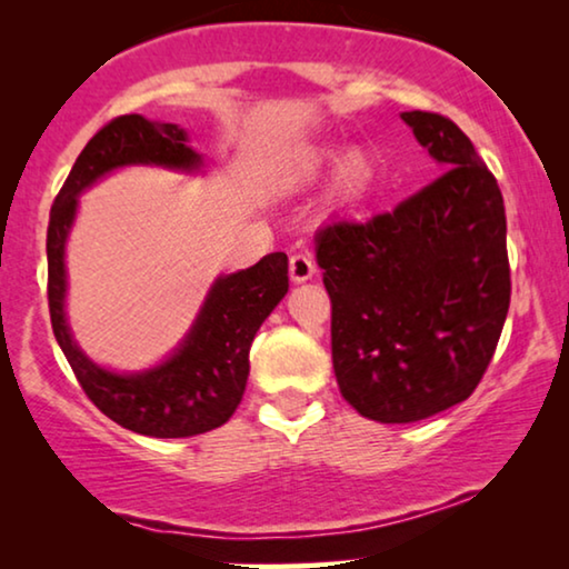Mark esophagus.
Listing matches in <instances>:
<instances>
[{
	"mask_svg": "<svg viewBox=\"0 0 569 569\" xmlns=\"http://www.w3.org/2000/svg\"><path fill=\"white\" fill-rule=\"evenodd\" d=\"M316 274V263L308 253H295L290 256V277L292 282H308Z\"/></svg>",
	"mask_w": 569,
	"mask_h": 569,
	"instance_id": "obj_1",
	"label": "esophagus"
}]
</instances>
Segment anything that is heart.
<instances>
[{
    "instance_id": "1",
    "label": "heart",
    "mask_w": 569,
    "mask_h": 569,
    "mask_svg": "<svg viewBox=\"0 0 569 569\" xmlns=\"http://www.w3.org/2000/svg\"><path fill=\"white\" fill-rule=\"evenodd\" d=\"M339 162V150H321L313 160L308 162V176H321L326 168L337 166ZM370 178V162L362 152H349L345 160H341L339 173H337V193L341 199H355L357 193L365 189Z\"/></svg>"
}]
</instances>
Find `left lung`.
<instances>
[{
	"instance_id": "left-lung-1",
	"label": "left lung",
	"mask_w": 569,
	"mask_h": 569,
	"mask_svg": "<svg viewBox=\"0 0 569 569\" xmlns=\"http://www.w3.org/2000/svg\"><path fill=\"white\" fill-rule=\"evenodd\" d=\"M401 119L446 173L393 212L337 220L316 236L339 391L383 425L419 422L469 399L510 308L497 178L446 116Z\"/></svg>"
}]
</instances>
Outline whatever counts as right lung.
I'll return each instance as SVG.
<instances>
[{
    "mask_svg": "<svg viewBox=\"0 0 569 569\" xmlns=\"http://www.w3.org/2000/svg\"><path fill=\"white\" fill-rule=\"evenodd\" d=\"M176 123L129 113L108 121L84 144L51 207L49 256L51 329L88 399L116 425L150 438H191L228 422L243 399L248 352L259 326L284 298L287 256L269 253L251 269L217 279L183 345L158 368L111 372L84 357L64 316V246L74 222L77 197L121 166H166L197 170L201 158Z\"/></svg>",
    "mask_w": 569,
    "mask_h": 569,
    "instance_id": "obj_1",
    "label": "right lung"
}]
</instances>
